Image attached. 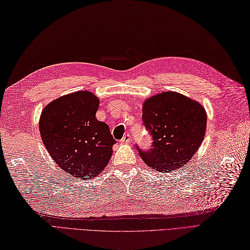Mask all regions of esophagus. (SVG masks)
Listing matches in <instances>:
<instances>
[{"label":"esophagus","instance_id":"esophagus-1","mask_svg":"<svg viewBox=\"0 0 250 250\" xmlns=\"http://www.w3.org/2000/svg\"><path fill=\"white\" fill-rule=\"evenodd\" d=\"M130 135H128V133H127V135H125L123 138H122V140L121 141L123 142V143H129L130 142Z\"/></svg>","mask_w":250,"mask_h":250}]
</instances>
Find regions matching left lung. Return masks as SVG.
<instances>
[{"label": "left lung", "mask_w": 250, "mask_h": 250, "mask_svg": "<svg viewBox=\"0 0 250 250\" xmlns=\"http://www.w3.org/2000/svg\"><path fill=\"white\" fill-rule=\"evenodd\" d=\"M142 111L143 124L153 138L150 149L137 146L145 164L168 173L192 159L207 128V113L198 102L168 91L146 100Z\"/></svg>", "instance_id": "1"}]
</instances>
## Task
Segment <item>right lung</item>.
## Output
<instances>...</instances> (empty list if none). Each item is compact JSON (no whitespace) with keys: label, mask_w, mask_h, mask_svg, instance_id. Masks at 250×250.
Returning a JSON list of instances; mask_svg holds the SVG:
<instances>
[{"label":"right lung","mask_w":250,"mask_h":250,"mask_svg":"<svg viewBox=\"0 0 250 250\" xmlns=\"http://www.w3.org/2000/svg\"><path fill=\"white\" fill-rule=\"evenodd\" d=\"M99 106L93 93L78 91L51 102L40 115V136L48 154L77 179L104 171L117 142L109 126L96 119Z\"/></svg>","instance_id":"add662e5"}]
</instances>
